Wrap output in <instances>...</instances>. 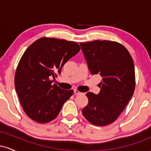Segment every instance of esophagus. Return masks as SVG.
Listing matches in <instances>:
<instances>
[{
    "label": "esophagus",
    "instance_id": "34e87169",
    "mask_svg": "<svg viewBox=\"0 0 151 151\" xmlns=\"http://www.w3.org/2000/svg\"><path fill=\"white\" fill-rule=\"evenodd\" d=\"M74 93H75L76 95L77 94H81V92H80V91H79V90H77V89H74Z\"/></svg>",
    "mask_w": 151,
    "mask_h": 151
}]
</instances>
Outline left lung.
Returning a JSON list of instances; mask_svg holds the SVG:
<instances>
[{"mask_svg": "<svg viewBox=\"0 0 151 151\" xmlns=\"http://www.w3.org/2000/svg\"><path fill=\"white\" fill-rule=\"evenodd\" d=\"M80 45L90 73L102 78L97 95L86 93L89 102L81 112L93 125H109L120 116L134 92L132 57L125 47L115 41L94 40Z\"/></svg>", "mask_w": 151, "mask_h": 151, "instance_id": "left-lung-1", "label": "left lung"}]
</instances>
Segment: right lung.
Listing matches in <instances>:
<instances>
[{
	"label": "right lung",
	"mask_w": 151,
	"mask_h": 151,
	"mask_svg": "<svg viewBox=\"0 0 151 151\" xmlns=\"http://www.w3.org/2000/svg\"><path fill=\"white\" fill-rule=\"evenodd\" d=\"M76 42L41 37L31 44L16 68L15 86L26 115L40 124L54 120L74 91L52 84L64 65L80 50Z\"/></svg>",
	"instance_id": "right-lung-1"
}]
</instances>
